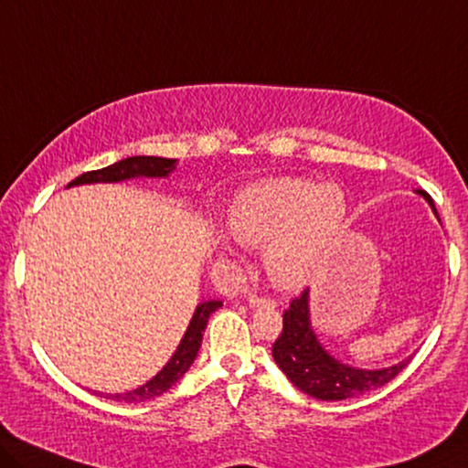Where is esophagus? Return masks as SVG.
Returning a JSON list of instances; mask_svg holds the SVG:
<instances>
[{"instance_id":"1","label":"esophagus","mask_w":468,"mask_h":468,"mask_svg":"<svg viewBox=\"0 0 468 468\" xmlns=\"http://www.w3.org/2000/svg\"><path fill=\"white\" fill-rule=\"evenodd\" d=\"M250 304L252 306H264V309H275L277 303L273 298H267V296H250Z\"/></svg>"}]
</instances>
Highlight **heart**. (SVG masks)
<instances>
[{
    "label": "heart",
    "instance_id": "b5f03b06",
    "mask_svg": "<svg viewBox=\"0 0 468 468\" xmlns=\"http://www.w3.org/2000/svg\"><path fill=\"white\" fill-rule=\"evenodd\" d=\"M346 212V195L338 185L277 178L243 191L229 227L243 246L267 248V271L277 285L301 288L345 229Z\"/></svg>",
    "mask_w": 468,
    "mask_h": 468
}]
</instances>
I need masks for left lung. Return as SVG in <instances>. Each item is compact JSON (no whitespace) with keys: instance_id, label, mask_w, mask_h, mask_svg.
I'll return each instance as SVG.
<instances>
[{"instance_id":"8db88e82","label":"left lung","mask_w":468,"mask_h":468,"mask_svg":"<svg viewBox=\"0 0 468 468\" xmlns=\"http://www.w3.org/2000/svg\"><path fill=\"white\" fill-rule=\"evenodd\" d=\"M431 201V195L420 191ZM433 206V201H431ZM435 207V206H433ZM273 359L282 372L303 393L322 401L353 399L369 390L385 387L406 367L412 357L387 369H357L340 364L317 343L309 324V292L292 298L283 311V327L273 343Z\"/></svg>"}]
</instances>
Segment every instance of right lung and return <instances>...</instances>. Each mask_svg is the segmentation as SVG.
I'll return each instance as SVG.
<instances>
[{"mask_svg": "<svg viewBox=\"0 0 468 468\" xmlns=\"http://www.w3.org/2000/svg\"><path fill=\"white\" fill-rule=\"evenodd\" d=\"M172 167H174V159L136 155V157L122 159V162H117L113 165L102 167V170H90L86 174H81V176L71 180L69 186L83 185V183H120V180L134 178V176H167V172H170ZM218 306H222L220 301H207V303H201L197 309H195L191 324L186 327L185 338L180 340L176 353L172 355V359L167 361V366L155 376V378L146 382V385H143L141 388L130 390V393L107 395L109 399L141 403L146 399H153V397L164 395L165 390L191 367L193 359L197 357L201 340H204V330L207 325V319H210V315L218 309Z\"/></svg>", "mask_w": 468, "mask_h": 468, "instance_id": "right-lung-1", "label": "right lung"}]
</instances>
